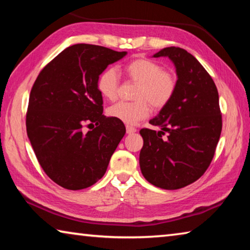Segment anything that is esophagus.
Returning <instances> with one entry per match:
<instances>
[{
	"label": "esophagus",
	"instance_id": "1",
	"mask_svg": "<svg viewBox=\"0 0 250 250\" xmlns=\"http://www.w3.org/2000/svg\"><path fill=\"white\" fill-rule=\"evenodd\" d=\"M125 129H126V133H128V134L134 133L135 131H137V129H135L134 126H131V125H126V126H125Z\"/></svg>",
	"mask_w": 250,
	"mask_h": 250
}]
</instances>
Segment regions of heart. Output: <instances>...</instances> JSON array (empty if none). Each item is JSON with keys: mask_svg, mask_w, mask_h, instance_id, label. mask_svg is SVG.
I'll return each mask as SVG.
<instances>
[{"mask_svg": "<svg viewBox=\"0 0 250 250\" xmlns=\"http://www.w3.org/2000/svg\"><path fill=\"white\" fill-rule=\"evenodd\" d=\"M128 78L135 87L134 101H120L108 109V115L126 125H135L149 117L152 108L160 110L172 100L177 88V77L170 69H164L158 62L138 58L125 67ZM120 77L115 67H108L97 79V88L108 100H116L119 94Z\"/></svg>", "mask_w": 250, "mask_h": 250, "instance_id": "b5f03b06", "label": "heart"}]
</instances>
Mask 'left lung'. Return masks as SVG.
<instances>
[{"instance_id": "obj_1", "label": "left lung", "mask_w": 250, "mask_h": 250, "mask_svg": "<svg viewBox=\"0 0 250 250\" xmlns=\"http://www.w3.org/2000/svg\"><path fill=\"white\" fill-rule=\"evenodd\" d=\"M161 56L174 64L177 88L170 103L150 120L161 130H140L139 162L151 184L177 189L200 179L209 167L221 137L222 113L216 84L192 54L167 47L153 55Z\"/></svg>"}]
</instances>
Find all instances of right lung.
I'll return each instance as SVG.
<instances>
[{"mask_svg":"<svg viewBox=\"0 0 250 250\" xmlns=\"http://www.w3.org/2000/svg\"><path fill=\"white\" fill-rule=\"evenodd\" d=\"M125 55L98 45L69 46L42 69L33 84L27 135L42 168L62 188L77 191L94 185L124 138V122L103 115L97 79ZM84 123L93 129L84 131Z\"/></svg>","mask_w":250,"mask_h":250,"instance_id":"add662e5","label":"right lung"}]
</instances>
